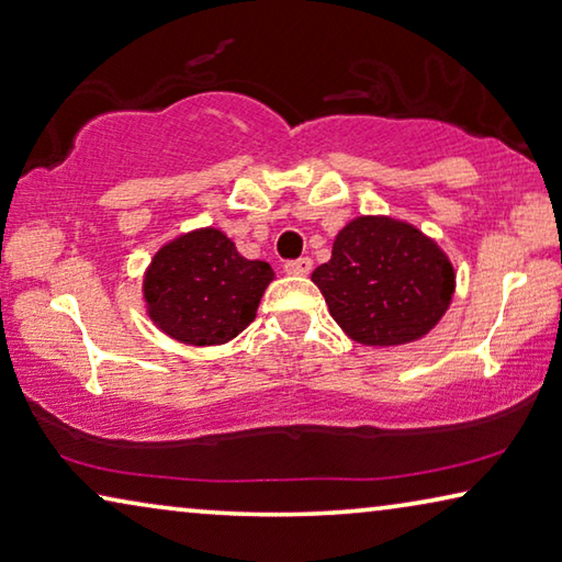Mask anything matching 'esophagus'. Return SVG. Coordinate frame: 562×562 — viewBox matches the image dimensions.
I'll use <instances>...</instances> for the list:
<instances>
[{
	"label": "esophagus",
	"instance_id": "obj_1",
	"mask_svg": "<svg viewBox=\"0 0 562 562\" xmlns=\"http://www.w3.org/2000/svg\"><path fill=\"white\" fill-rule=\"evenodd\" d=\"M313 270V259L310 257H300V259H290V262H284V272L288 274H297V278H305Z\"/></svg>",
	"mask_w": 562,
	"mask_h": 562
}]
</instances>
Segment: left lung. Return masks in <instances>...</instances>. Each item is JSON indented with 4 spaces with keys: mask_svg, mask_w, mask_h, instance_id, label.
Returning a JSON list of instances; mask_svg holds the SVG:
<instances>
[{
    "mask_svg": "<svg viewBox=\"0 0 562 562\" xmlns=\"http://www.w3.org/2000/svg\"><path fill=\"white\" fill-rule=\"evenodd\" d=\"M313 282L348 338L389 348L437 328L454 297L457 272L437 241L414 224L366 214L338 232Z\"/></svg>",
    "mask_w": 562,
    "mask_h": 562,
    "instance_id": "1",
    "label": "left lung"
}]
</instances>
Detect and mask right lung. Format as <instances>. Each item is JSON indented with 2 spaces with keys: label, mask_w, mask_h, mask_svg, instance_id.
Returning <instances> with one entry per match:
<instances>
[{
  "label": "right lung",
  "mask_w": 562,
  "mask_h": 562,
  "mask_svg": "<svg viewBox=\"0 0 562 562\" xmlns=\"http://www.w3.org/2000/svg\"><path fill=\"white\" fill-rule=\"evenodd\" d=\"M274 280L262 259H247L216 227L183 232L166 241L144 272L150 323L187 346H222L255 321Z\"/></svg>",
  "instance_id": "add662e5"
}]
</instances>
